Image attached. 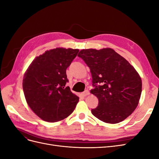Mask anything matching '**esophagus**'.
<instances>
[{
  "label": "esophagus",
  "mask_w": 159,
  "mask_h": 159,
  "mask_svg": "<svg viewBox=\"0 0 159 159\" xmlns=\"http://www.w3.org/2000/svg\"><path fill=\"white\" fill-rule=\"evenodd\" d=\"M89 94H90L89 91L88 90V89L85 90L83 93H81V95H82L83 96H87V95H89Z\"/></svg>",
  "instance_id": "obj_1"
}]
</instances>
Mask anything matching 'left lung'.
I'll use <instances>...</instances> for the list:
<instances>
[{
	"label": "left lung",
	"mask_w": 159,
	"mask_h": 159,
	"mask_svg": "<svg viewBox=\"0 0 159 159\" xmlns=\"http://www.w3.org/2000/svg\"><path fill=\"white\" fill-rule=\"evenodd\" d=\"M90 69L91 93L98 98V107L91 109L95 117L115 124L123 121L137 107L142 81L129 62L111 48L82 50L78 55Z\"/></svg>",
	"instance_id": "8db88e82"
}]
</instances>
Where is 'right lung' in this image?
I'll return each instance as SVG.
<instances>
[{"instance_id": "1", "label": "right lung", "mask_w": 159, "mask_h": 159, "mask_svg": "<svg viewBox=\"0 0 159 159\" xmlns=\"http://www.w3.org/2000/svg\"><path fill=\"white\" fill-rule=\"evenodd\" d=\"M78 49L57 48L36 57L24 75L22 87L26 102L38 117L56 122L74 111L79 98L66 83V69Z\"/></svg>"}]
</instances>
